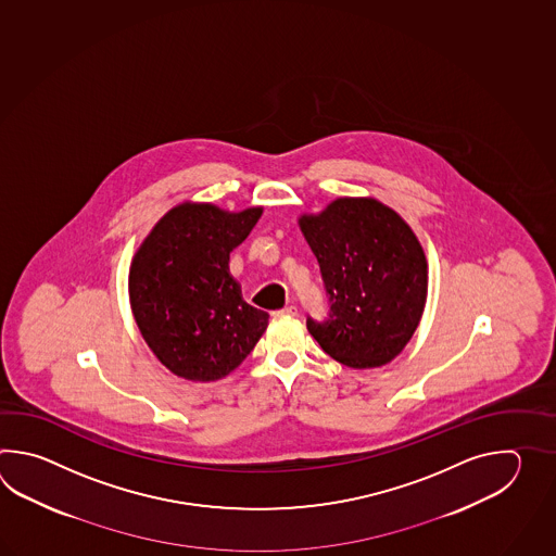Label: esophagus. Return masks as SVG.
Wrapping results in <instances>:
<instances>
[{
  "label": "esophagus",
  "instance_id": "34e87169",
  "mask_svg": "<svg viewBox=\"0 0 556 556\" xmlns=\"http://www.w3.org/2000/svg\"><path fill=\"white\" fill-rule=\"evenodd\" d=\"M295 314H298V307L292 306V304H290V306L282 307V309H278V312H276V316H295Z\"/></svg>",
  "mask_w": 556,
  "mask_h": 556
}]
</instances>
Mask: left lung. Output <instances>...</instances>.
<instances>
[{
  "mask_svg": "<svg viewBox=\"0 0 556 556\" xmlns=\"http://www.w3.org/2000/svg\"><path fill=\"white\" fill-rule=\"evenodd\" d=\"M300 228L318 258L326 318L306 326L354 369L391 362L412 340L427 298V262L412 228L374 199H338Z\"/></svg>",
  "mask_w": 556,
  "mask_h": 556,
  "instance_id": "obj_1",
  "label": "left lung"
}]
</instances>
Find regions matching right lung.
<instances>
[{
    "instance_id": "right-lung-1",
    "label": "right lung",
    "mask_w": 556,
    "mask_h": 556,
    "mask_svg": "<svg viewBox=\"0 0 556 556\" xmlns=\"http://www.w3.org/2000/svg\"><path fill=\"white\" fill-rule=\"evenodd\" d=\"M262 208L225 213L185 202L166 213L130 264V307L144 342L178 378L214 381L237 369L268 326L228 274L230 252Z\"/></svg>"
}]
</instances>
